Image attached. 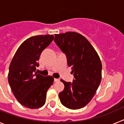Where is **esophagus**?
Here are the masks:
<instances>
[{"label": "esophagus", "instance_id": "obj_1", "mask_svg": "<svg viewBox=\"0 0 124 124\" xmlns=\"http://www.w3.org/2000/svg\"><path fill=\"white\" fill-rule=\"evenodd\" d=\"M59 78H54V82H59Z\"/></svg>", "mask_w": 124, "mask_h": 124}]
</instances>
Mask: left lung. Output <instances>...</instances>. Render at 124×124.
<instances>
[{"label": "left lung", "instance_id": "1", "mask_svg": "<svg viewBox=\"0 0 124 124\" xmlns=\"http://www.w3.org/2000/svg\"><path fill=\"white\" fill-rule=\"evenodd\" d=\"M54 41L66 55L74 75L72 83L61 80L64 89L59 93V99L67 108H82L92 100L101 82L102 65L99 56L89 40L77 32L55 34Z\"/></svg>", "mask_w": 124, "mask_h": 124}]
</instances>
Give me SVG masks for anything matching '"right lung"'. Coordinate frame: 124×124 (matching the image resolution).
I'll use <instances>...</instances> for the list:
<instances>
[{"instance_id": "1", "label": "right lung", "mask_w": 124, "mask_h": 124, "mask_svg": "<svg viewBox=\"0 0 124 124\" xmlns=\"http://www.w3.org/2000/svg\"><path fill=\"white\" fill-rule=\"evenodd\" d=\"M52 35L32 36L19 46L9 66L8 82L16 99L21 105L29 108H38L46 103V93L53 84L52 76L37 74L42 52L54 40Z\"/></svg>"}]
</instances>
